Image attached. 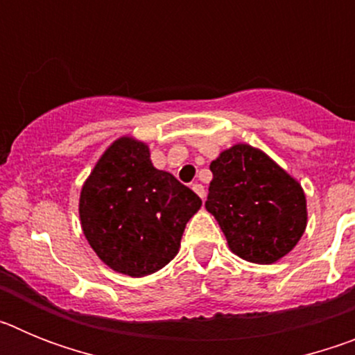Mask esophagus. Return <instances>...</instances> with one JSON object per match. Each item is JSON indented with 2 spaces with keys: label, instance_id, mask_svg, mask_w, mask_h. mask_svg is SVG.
<instances>
[{
  "label": "esophagus",
  "instance_id": "esophagus-1",
  "mask_svg": "<svg viewBox=\"0 0 355 355\" xmlns=\"http://www.w3.org/2000/svg\"><path fill=\"white\" fill-rule=\"evenodd\" d=\"M192 190L197 193V196L200 197V199H205V197H206V190H205V187H202V184H200V183H193L192 184Z\"/></svg>",
  "mask_w": 355,
  "mask_h": 355
}]
</instances>
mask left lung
I'll use <instances>...</instances> for the list:
<instances>
[{
    "mask_svg": "<svg viewBox=\"0 0 355 355\" xmlns=\"http://www.w3.org/2000/svg\"><path fill=\"white\" fill-rule=\"evenodd\" d=\"M206 209L241 259L270 265L306 231V196L297 181L259 149L236 144L209 165Z\"/></svg>",
    "mask_w": 355,
    "mask_h": 355,
    "instance_id": "1",
    "label": "left lung"
}]
</instances>
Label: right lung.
Returning a JSON list of instances; mask_svg holds the SVG:
<instances>
[{"label":"right lung","instance_id":"1","mask_svg":"<svg viewBox=\"0 0 355 355\" xmlns=\"http://www.w3.org/2000/svg\"><path fill=\"white\" fill-rule=\"evenodd\" d=\"M202 200L150 163L149 147L122 137L96 163L80 196L85 238L105 265L131 277L163 268Z\"/></svg>","mask_w":355,"mask_h":355}]
</instances>
